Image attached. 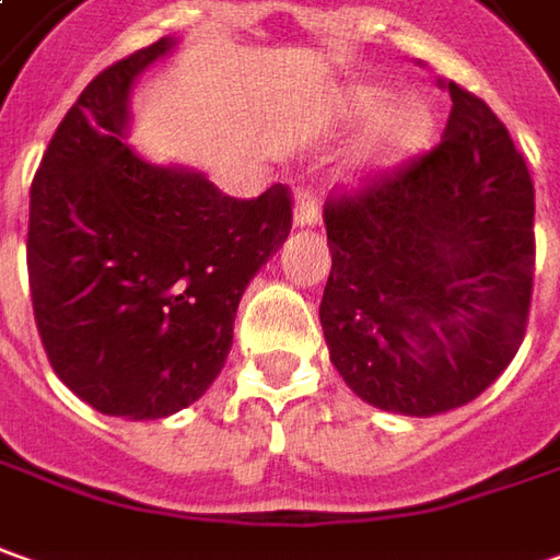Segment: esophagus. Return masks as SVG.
Here are the masks:
<instances>
[{
    "mask_svg": "<svg viewBox=\"0 0 560 560\" xmlns=\"http://www.w3.org/2000/svg\"><path fill=\"white\" fill-rule=\"evenodd\" d=\"M294 223L296 226H322V201H318V196L310 192V189H303V192L296 196Z\"/></svg>",
    "mask_w": 560,
    "mask_h": 560,
    "instance_id": "obj_1",
    "label": "esophagus"
}]
</instances>
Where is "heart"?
Returning <instances> with one entry per match:
<instances>
[{"label":"heart","instance_id":"heart-1","mask_svg":"<svg viewBox=\"0 0 560 560\" xmlns=\"http://www.w3.org/2000/svg\"><path fill=\"white\" fill-rule=\"evenodd\" d=\"M325 116L340 128L374 121L359 152V162L364 168L395 165L417 150H423L435 125L432 106L425 97L405 94L392 101V91L374 82L340 85L328 97Z\"/></svg>","mask_w":560,"mask_h":560}]
</instances>
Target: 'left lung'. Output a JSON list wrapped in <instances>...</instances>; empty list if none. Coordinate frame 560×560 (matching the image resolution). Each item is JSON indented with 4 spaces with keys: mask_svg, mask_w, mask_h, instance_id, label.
Wrapping results in <instances>:
<instances>
[{
    "mask_svg": "<svg viewBox=\"0 0 560 560\" xmlns=\"http://www.w3.org/2000/svg\"><path fill=\"white\" fill-rule=\"evenodd\" d=\"M432 152L325 205L322 330L361 401L435 417L515 359L534 294V180L505 125L456 82Z\"/></svg>",
    "mask_w": 560,
    "mask_h": 560,
    "instance_id": "left-lung-1",
    "label": "left lung"
}]
</instances>
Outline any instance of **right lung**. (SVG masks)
I'll return each instance as SVG.
<instances>
[{
    "label": "right lung",
    "mask_w": 560,
    "mask_h": 560,
    "mask_svg": "<svg viewBox=\"0 0 560 560\" xmlns=\"http://www.w3.org/2000/svg\"><path fill=\"white\" fill-rule=\"evenodd\" d=\"M152 42L106 67L57 125L30 186L26 269L55 374L106 417L162 420L223 371L238 300L291 232V192L230 199L201 171L131 150Z\"/></svg>",
    "instance_id": "1"
}]
</instances>
